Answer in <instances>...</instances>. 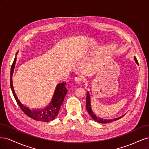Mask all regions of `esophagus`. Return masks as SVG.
Returning <instances> with one entry per match:
<instances>
[{
  "instance_id": "34e87169",
  "label": "esophagus",
  "mask_w": 149,
  "mask_h": 149,
  "mask_svg": "<svg viewBox=\"0 0 149 149\" xmlns=\"http://www.w3.org/2000/svg\"><path fill=\"white\" fill-rule=\"evenodd\" d=\"M82 80H83V79H82V77H81V76L76 77L75 78V82L77 83V84H80L81 82H82Z\"/></svg>"
}]
</instances>
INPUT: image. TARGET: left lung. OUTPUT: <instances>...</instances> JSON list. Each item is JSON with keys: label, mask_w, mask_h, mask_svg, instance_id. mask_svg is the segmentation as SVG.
<instances>
[{"label": "left lung", "mask_w": 149, "mask_h": 149, "mask_svg": "<svg viewBox=\"0 0 149 149\" xmlns=\"http://www.w3.org/2000/svg\"><path fill=\"white\" fill-rule=\"evenodd\" d=\"M134 59H135V61H136L137 64H138V61L136 59V57H134ZM86 108H87V111L88 113V114L90 115V116L92 117L95 121H97L98 123H103V124H104V123H111L112 121H116V120H118L119 118H116V119H110V120H107V119H101L99 117H97L96 115L93 113L92 110V108H91V105H90V95H89V93L88 92L87 93V101H86Z\"/></svg>", "instance_id": "left-lung-1"}]
</instances>
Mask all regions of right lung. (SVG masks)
<instances>
[{"mask_svg":"<svg viewBox=\"0 0 149 149\" xmlns=\"http://www.w3.org/2000/svg\"><path fill=\"white\" fill-rule=\"evenodd\" d=\"M17 58L15 57L14 59L13 64L11 67L10 70V87L12 89V92L13 95V97L15 98L17 104L20 107L23 112L25 113L26 116L31 118V119L36 120L38 121H43V122H49L54 119L55 118L58 114L60 108L62 104L63 103L64 99L65 96L68 92V90L65 88L66 82L61 83L57 85L55 92L52 98L51 102L49 107H46L45 109H39V110H31L28 107L24 106L22 104L20 101L18 100L17 95L14 91L13 85H12V75L15 64L16 62Z\"/></svg>","mask_w":149,"mask_h":149,"instance_id":"add662e5","label":"right lung"}]
</instances>
